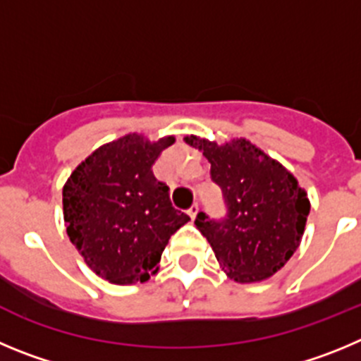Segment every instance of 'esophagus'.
<instances>
[{
  "mask_svg": "<svg viewBox=\"0 0 361 361\" xmlns=\"http://www.w3.org/2000/svg\"><path fill=\"white\" fill-rule=\"evenodd\" d=\"M197 210H200V204L192 203V204H190V209H188V216H190L194 219V217L197 216Z\"/></svg>",
  "mask_w": 361,
  "mask_h": 361,
  "instance_id": "34e87169",
  "label": "esophagus"
}]
</instances>
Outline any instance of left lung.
<instances>
[{
  "label": "left lung",
  "mask_w": 361,
  "mask_h": 361,
  "mask_svg": "<svg viewBox=\"0 0 361 361\" xmlns=\"http://www.w3.org/2000/svg\"><path fill=\"white\" fill-rule=\"evenodd\" d=\"M210 161L226 216H196V226L212 246L226 275L237 282L271 277L290 261L304 235L310 200L293 174L246 140L217 145L197 136L185 138Z\"/></svg>",
  "instance_id": "obj_1"
}]
</instances>
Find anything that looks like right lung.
Returning a JSON list of instances; mask_svg holds the SVG:
<instances>
[{
	"instance_id": "right-lung-1",
	"label": "right lung",
	"mask_w": 361,
	"mask_h": 361,
	"mask_svg": "<svg viewBox=\"0 0 361 361\" xmlns=\"http://www.w3.org/2000/svg\"><path fill=\"white\" fill-rule=\"evenodd\" d=\"M174 136H122L97 149L63 188L66 232L86 264L113 284L145 282L190 217L171 203L152 165Z\"/></svg>"
}]
</instances>
